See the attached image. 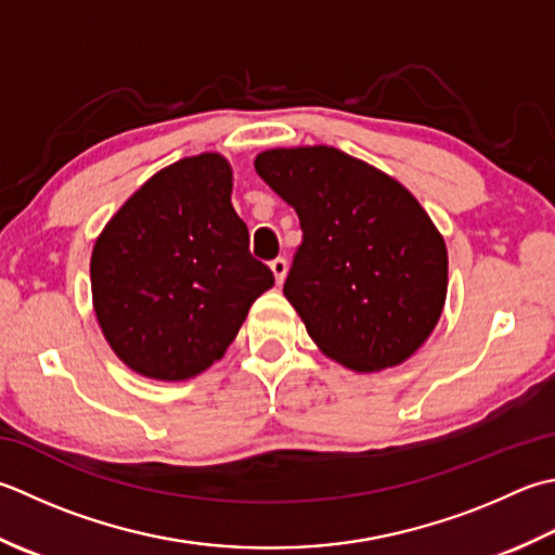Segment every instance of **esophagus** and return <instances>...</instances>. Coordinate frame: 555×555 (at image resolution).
<instances>
[{
    "label": "esophagus",
    "instance_id": "1",
    "mask_svg": "<svg viewBox=\"0 0 555 555\" xmlns=\"http://www.w3.org/2000/svg\"><path fill=\"white\" fill-rule=\"evenodd\" d=\"M271 271H274V279H276V284H284V279H286V271H288V262L284 257H276L274 262H271Z\"/></svg>",
    "mask_w": 555,
    "mask_h": 555
}]
</instances>
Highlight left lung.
Masks as SVG:
<instances>
[{"instance_id":"obj_1","label":"left lung","mask_w":555,"mask_h":555,"mask_svg":"<svg viewBox=\"0 0 555 555\" xmlns=\"http://www.w3.org/2000/svg\"><path fill=\"white\" fill-rule=\"evenodd\" d=\"M255 168L300 219L284 296L322 353L358 373L414 356L448 296V249L414 194L334 146L271 149Z\"/></svg>"}]
</instances>
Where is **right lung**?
<instances>
[{
  "mask_svg": "<svg viewBox=\"0 0 555 555\" xmlns=\"http://www.w3.org/2000/svg\"><path fill=\"white\" fill-rule=\"evenodd\" d=\"M219 154L158 170L98 235L91 291L98 324L134 373L178 383L223 358L247 310L274 286L249 255Z\"/></svg>",
  "mask_w": 555,
  "mask_h": 555,
  "instance_id": "1",
  "label": "right lung"
}]
</instances>
